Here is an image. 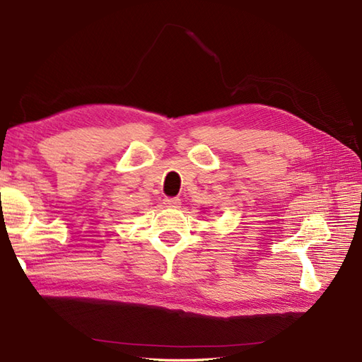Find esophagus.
<instances>
[{
  "mask_svg": "<svg viewBox=\"0 0 362 362\" xmlns=\"http://www.w3.org/2000/svg\"><path fill=\"white\" fill-rule=\"evenodd\" d=\"M164 204L167 206V207H180V204H181V199L178 198V197H167L165 199H164Z\"/></svg>",
  "mask_w": 362,
  "mask_h": 362,
  "instance_id": "34e87169",
  "label": "esophagus"
}]
</instances>
